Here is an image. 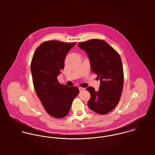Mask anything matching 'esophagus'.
<instances>
[{
    "mask_svg": "<svg viewBox=\"0 0 155 155\" xmlns=\"http://www.w3.org/2000/svg\"><path fill=\"white\" fill-rule=\"evenodd\" d=\"M79 91L81 92V91H82L83 90H84L85 88H82V87H79Z\"/></svg>",
    "mask_w": 155,
    "mask_h": 155,
    "instance_id": "esophagus-1",
    "label": "esophagus"
}]
</instances>
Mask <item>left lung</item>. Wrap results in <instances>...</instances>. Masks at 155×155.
Here are the masks:
<instances>
[{"instance_id":"8db88e82","label":"left lung","mask_w":155,"mask_h":155,"mask_svg":"<svg viewBox=\"0 0 155 155\" xmlns=\"http://www.w3.org/2000/svg\"><path fill=\"white\" fill-rule=\"evenodd\" d=\"M78 46L87 52L91 70L100 81L98 91L92 87L87 88L91 94L88 106L95 113L107 114L117 105L123 89L124 71L120 57L103 40L91 39L80 42Z\"/></svg>"}]
</instances>
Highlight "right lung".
<instances>
[{"instance_id": "right-lung-1", "label": "right lung", "mask_w": 155, "mask_h": 155, "mask_svg": "<svg viewBox=\"0 0 155 155\" xmlns=\"http://www.w3.org/2000/svg\"><path fill=\"white\" fill-rule=\"evenodd\" d=\"M76 42L46 41L36 49L31 63L35 91L47 113L55 118L68 114L72 102L79 93L76 87L59 83L57 76L64 69L67 53Z\"/></svg>"}]
</instances>
